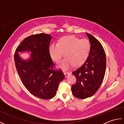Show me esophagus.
<instances>
[{"mask_svg": "<svg viewBox=\"0 0 124 124\" xmlns=\"http://www.w3.org/2000/svg\"><path fill=\"white\" fill-rule=\"evenodd\" d=\"M64 74L65 77H67L68 75H70V73H69V72H67V71H65V72H64Z\"/></svg>", "mask_w": 124, "mask_h": 124, "instance_id": "esophagus-1", "label": "esophagus"}]
</instances>
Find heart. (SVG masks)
Here are the masks:
<instances>
[{
	"instance_id": "heart-1",
	"label": "heart",
	"mask_w": 124,
	"mask_h": 124,
	"mask_svg": "<svg viewBox=\"0 0 124 124\" xmlns=\"http://www.w3.org/2000/svg\"><path fill=\"white\" fill-rule=\"evenodd\" d=\"M91 45L86 39H80L75 36L63 37L57 44L53 43L49 47L51 59L59 63L65 53L66 58L59 64L62 69H68L75 64L80 66L85 62L90 54Z\"/></svg>"
}]
</instances>
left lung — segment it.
I'll return each instance as SVG.
<instances>
[{"label":"left lung","mask_w":124,"mask_h":124,"mask_svg":"<svg viewBox=\"0 0 124 124\" xmlns=\"http://www.w3.org/2000/svg\"><path fill=\"white\" fill-rule=\"evenodd\" d=\"M91 45L90 54L84 63L73 71L76 83L71 87L76 97L84 99L95 94L103 80L106 69V56L100 41L88 33Z\"/></svg>","instance_id":"8db88e82"}]
</instances>
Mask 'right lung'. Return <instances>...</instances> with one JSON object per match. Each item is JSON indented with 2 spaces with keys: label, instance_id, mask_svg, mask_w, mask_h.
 Returning a JSON list of instances; mask_svg holds the SVG:
<instances>
[{
  "label": "right lung",
  "instance_id": "right-lung-1",
  "mask_svg": "<svg viewBox=\"0 0 124 124\" xmlns=\"http://www.w3.org/2000/svg\"><path fill=\"white\" fill-rule=\"evenodd\" d=\"M51 35L39 33L29 36L16 49L14 61L18 75L28 91L41 99L48 100L56 94L64 75L61 70H55L50 56ZM30 51V59L23 60L18 52Z\"/></svg>",
  "mask_w": 124,
  "mask_h": 124
}]
</instances>
